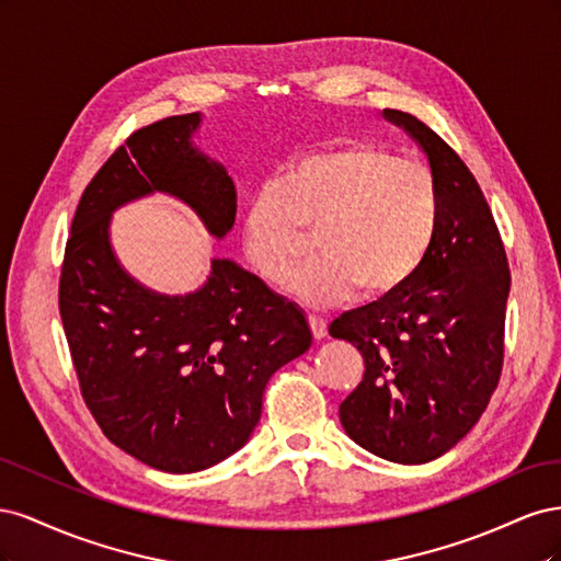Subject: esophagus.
<instances>
[{"instance_id": "esophagus-1", "label": "esophagus", "mask_w": 561, "mask_h": 561, "mask_svg": "<svg viewBox=\"0 0 561 561\" xmlns=\"http://www.w3.org/2000/svg\"><path fill=\"white\" fill-rule=\"evenodd\" d=\"M309 325L316 339H325L328 336V320L318 318V316H309Z\"/></svg>"}]
</instances>
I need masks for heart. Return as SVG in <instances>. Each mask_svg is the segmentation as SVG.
<instances>
[{
	"instance_id": "b5f03b06",
	"label": "heart",
	"mask_w": 561,
	"mask_h": 561,
	"mask_svg": "<svg viewBox=\"0 0 561 561\" xmlns=\"http://www.w3.org/2000/svg\"><path fill=\"white\" fill-rule=\"evenodd\" d=\"M439 225V186L431 168L379 145L313 151L250 196L243 245L268 283L290 278L309 250L322 252L290 283L311 307L360 287L365 297L398 290L426 260Z\"/></svg>"
}]
</instances>
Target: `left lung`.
Returning a JSON list of instances; mask_svg holds the SVG:
<instances>
[{
	"label": "left lung",
	"mask_w": 561,
	"mask_h": 561,
	"mask_svg": "<svg viewBox=\"0 0 561 561\" xmlns=\"http://www.w3.org/2000/svg\"><path fill=\"white\" fill-rule=\"evenodd\" d=\"M428 157L439 225L416 274L332 320L363 353L365 375L339 404L355 445L393 463H428L463 439L501 377L511 271L494 217L461 157L400 110H383Z\"/></svg>",
	"instance_id": "1"
}]
</instances>
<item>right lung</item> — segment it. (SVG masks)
I'll return each mask as SVG.
<instances>
[{"mask_svg": "<svg viewBox=\"0 0 561 561\" xmlns=\"http://www.w3.org/2000/svg\"><path fill=\"white\" fill-rule=\"evenodd\" d=\"M201 112L135 130L83 192L60 274V318L81 396L112 443L163 472H198L239 451L276 369L311 346L297 304L231 260L194 293L135 280L110 239L112 215L151 194L192 208L213 239L236 222L227 168L203 154Z\"/></svg>", "mask_w": 561, "mask_h": 561, "instance_id": "1", "label": "right lung"}]
</instances>
